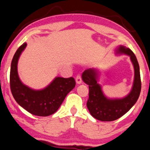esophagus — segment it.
I'll list each match as a JSON object with an SVG mask.
<instances>
[{
  "label": "esophagus",
  "instance_id": "1",
  "mask_svg": "<svg viewBox=\"0 0 150 150\" xmlns=\"http://www.w3.org/2000/svg\"><path fill=\"white\" fill-rule=\"evenodd\" d=\"M81 81H82V80H81V77L80 75H77V77H76V83L77 84H80L81 83Z\"/></svg>",
  "mask_w": 150,
  "mask_h": 150
}]
</instances>
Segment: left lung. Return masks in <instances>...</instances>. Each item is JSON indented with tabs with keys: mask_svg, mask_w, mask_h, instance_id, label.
I'll return each mask as SVG.
<instances>
[{
	"mask_svg": "<svg viewBox=\"0 0 150 150\" xmlns=\"http://www.w3.org/2000/svg\"><path fill=\"white\" fill-rule=\"evenodd\" d=\"M115 54L129 56L134 66V79L131 91L122 98H109L104 94L99 83L100 72L97 69H89L83 72L81 78L88 85L89 97L86 106L93 117L101 121H113L120 118L130 110L138 99L141 90L139 64L135 54L124 45L115 50Z\"/></svg>",
	"mask_w": 150,
	"mask_h": 150,
	"instance_id": "8db88e82",
	"label": "left lung"
}]
</instances>
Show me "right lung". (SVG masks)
Here are the masks:
<instances>
[{
    "label": "right lung",
    "instance_id": "1",
    "mask_svg": "<svg viewBox=\"0 0 150 150\" xmlns=\"http://www.w3.org/2000/svg\"><path fill=\"white\" fill-rule=\"evenodd\" d=\"M27 46L24 43L15 52L10 69V88L17 103L28 112L38 116H48L57 111L67 94L75 86L73 77H56L44 88L35 90L25 85L18 77V59Z\"/></svg>",
    "mask_w": 150,
    "mask_h": 150
}]
</instances>
